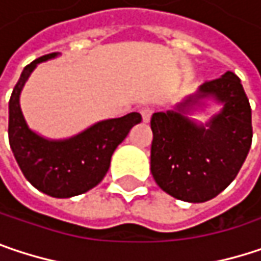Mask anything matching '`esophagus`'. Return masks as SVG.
Segmentation results:
<instances>
[{"label":"esophagus","instance_id":"34e87169","mask_svg":"<svg viewBox=\"0 0 261 261\" xmlns=\"http://www.w3.org/2000/svg\"><path fill=\"white\" fill-rule=\"evenodd\" d=\"M152 112H154V109H152V107H149V106L140 107V113H142V118H143V121H145V122H148V121L151 119Z\"/></svg>","mask_w":261,"mask_h":261}]
</instances>
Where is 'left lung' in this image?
<instances>
[{"instance_id": "obj_1", "label": "left lung", "mask_w": 261, "mask_h": 261, "mask_svg": "<svg viewBox=\"0 0 261 261\" xmlns=\"http://www.w3.org/2000/svg\"><path fill=\"white\" fill-rule=\"evenodd\" d=\"M209 95L224 103L209 128L179 112H156L151 118L152 176L163 191L179 200L201 203L218 196L236 178L251 148V106L241 79L227 71L204 82L196 98Z\"/></svg>"}]
</instances>
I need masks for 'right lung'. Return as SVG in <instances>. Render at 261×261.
Masks as SVG:
<instances>
[{
  "label": "right lung",
  "instance_id": "add662e5",
  "mask_svg": "<svg viewBox=\"0 0 261 261\" xmlns=\"http://www.w3.org/2000/svg\"><path fill=\"white\" fill-rule=\"evenodd\" d=\"M54 57L57 54L28 64L13 88L9 101V142L23 176L41 193L65 199L83 194L103 180L113 151L142 116L133 112L122 118L101 121L68 140L55 142L37 136L23 119L19 95L37 64Z\"/></svg>",
  "mask_w": 261,
  "mask_h": 261
}]
</instances>
